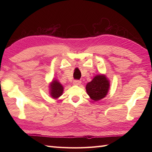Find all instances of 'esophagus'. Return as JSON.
Here are the masks:
<instances>
[{
    "label": "esophagus",
    "mask_w": 152,
    "mask_h": 152,
    "mask_svg": "<svg viewBox=\"0 0 152 152\" xmlns=\"http://www.w3.org/2000/svg\"><path fill=\"white\" fill-rule=\"evenodd\" d=\"M80 83H81V81H80V80H74L73 82V84L76 86L80 85Z\"/></svg>",
    "instance_id": "34e87169"
}]
</instances>
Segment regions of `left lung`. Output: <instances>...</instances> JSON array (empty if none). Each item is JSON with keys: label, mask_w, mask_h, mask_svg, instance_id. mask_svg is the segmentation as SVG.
Instances as JSON below:
<instances>
[{"label": "left lung", "mask_w": 152, "mask_h": 152, "mask_svg": "<svg viewBox=\"0 0 152 152\" xmlns=\"http://www.w3.org/2000/svg\"><path fill=\"white\" fill-rule=\"evenodd\" d=\"M110 86V80L105 74H97L87 83L86 89L89 97L94 101L104 99L107 95Z\"/></svg>", "instance_id": "obj_1"}]
</instances>
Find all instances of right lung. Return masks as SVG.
Here are the masks:
<instances>
[{
	"mask_svg": "<svg viewBox=\"0 0 152 152\" xmlns=\"http://www.w3.org/2000/svg\"><path fill=\"white\" fill-rule=\"evenodd\" d=\"M49 93L54 99H57L63 95L64 88L63 85L57 79H53L49 84Z\"/></svg>",
	"mask_w": 152,
	"mask_h": 152,
	"instance_id": "right-lung-1",
	"label": "right lung"
}]
</instances>
